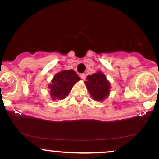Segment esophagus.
Wrapping results in <instances>:
<instances>
[{
	"label": "esophagus",
	"mask_w": 159,
	"mask_h": 159,
	"mask_svg": "<svg viewBox=\"0 0 159 159\" xmlns=\"http://www.w3.org/2000/svg\"><path fill=\"white\" fill-rule=\"evenodd\" d=\"M80 77H81V79L84 80V79H85V78H86V75H85L84 73H82V74H81V75H80Z\"/></svg>",
	"instance_id": "34e87169"
}]
</instances>
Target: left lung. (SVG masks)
Returning <instances> with one entry per match:
<instances>
[{"instance_id": "1", "label": "left lung", "mask_w": 159, "mask_h": 159, "mask_svg": "<svg viewBox=\"0 0 159 159\" xmlns=\"http://www.w3.org/2000/svg\"><path fill=\"white\" fill-rule=\"evenodd\" d=\"M91 97L97 102H102L110 94L111 83L101 71L87 77L84 82Z\"/></svg>"}]
</instances>
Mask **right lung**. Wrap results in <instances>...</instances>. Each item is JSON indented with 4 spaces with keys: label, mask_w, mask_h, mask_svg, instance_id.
Returning a JSON list of instances; mask_svg holds the SVG:
<instances>
[{
    "label": "right lung",
    "mask_w": 159,
    "mask_h": 159,
    "mask_svg": "<svg viewBox=\"0 0 159 159\" xmlns=\"http://www.w3.org/2000/svg\"><path fill=\"white\" fill-rule=\"evenodd\" d=\"M80 80L81 78L72 69L62 70L54 75L48 86L52 100L64 99L73 86Z\"/></svg>",
    "instance_id": "add662e5"
}]
</instances>
